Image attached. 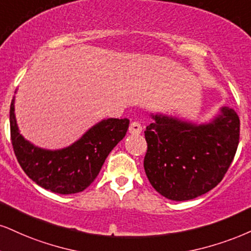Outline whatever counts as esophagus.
Returning <instances> with one entry per match:
<instances>
[{
  "mask_svg": "<svg viewBox=\"0 0 251 251\" xmlns=\"http://www.w3.org/2000/svg\"><path fill=\"white\" fill-rule=\"evenodd\" d=\"M129 132L132 135H138L142 132V126L138 122H131L130 126H129Z\"/></svg>",
  "mask_w": 251,
  "mask_h": 251,
  "instance_id": "esophagus-1",
  "label": "esophagus"
}]
</instances>
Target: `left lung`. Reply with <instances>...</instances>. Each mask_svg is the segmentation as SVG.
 Listing matches in <instances>:
<instances>
[{"mask_svg":"<svg viewBox=\"0 0 251 251\" xmlns=\"http://www.w3.org/2000/svg\"><path fill=\"white\" fill-rule=\"evenodd\" d=\"M144 131V170L152 187L175 201L191 200L222 180L236 153L240 119L221 107L205 123L157 113Z\"/></svg>","mask_w":251,"mask_h":251,"instance_id":"1","label":"left lung"}]
</instances>
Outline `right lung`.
Listing matches in <instances>:
<instances>
[{
    "instance_id": "obj_1",
    "label": "right lung",
    "mask_w": 251,
    "mask_h": 251,
    "mask_svg": "<svg viewBox=\"0 0 251 251\" xmlns=\"http://www.w3.org/2000/svg\"><path fill=\"white\" fill-rule=\"evenodd\" d=\"M128 128V119L102 120L69 147L43 149L21 135L15 115V97L10 104L11 143L21 168L40 187L59 194L79 193L87 188Z\"/></svg>"
}]
</instances>
